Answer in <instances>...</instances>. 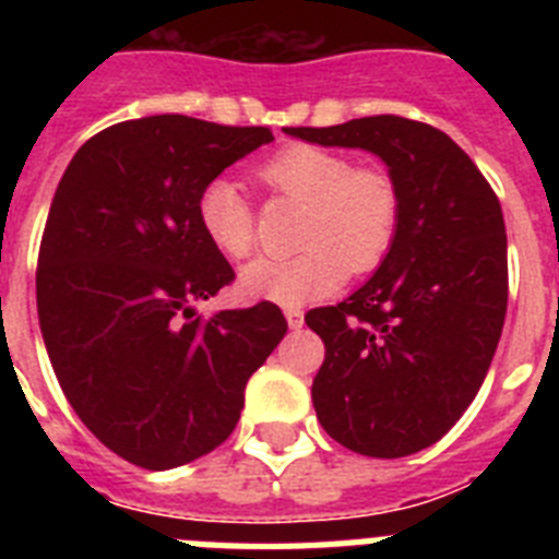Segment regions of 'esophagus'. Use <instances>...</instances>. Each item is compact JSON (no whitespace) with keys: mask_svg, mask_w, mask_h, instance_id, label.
<instances>
[{"mask_svg":"<svg viewBox=\"0 0 559 559\" xmlns=\"http://www.w3.org/2000/svg\"><path fill=\"white\" fill-rule=\"evenodd\" d=\"M285 319H288L290 330H299L305 322V313L299 308H285Z\"/></svg>","mask_w":559,"mask_h":559,"instance_id":"esophagus-1","label":"esophagus"}]
</instances>
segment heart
Returning <instances> with one entry per match:
<instances>
[{
    "label": "heart",
    "mask_w": 559,
    "mask_h": 559,
    "mask_svg": "<svg viewBox=\"0 0 559 559\" xmlns=\"http://www.w3.org/2000/svg\"><path fill=\"white\" fill-rule=\"evenodd\" d=\"M254 179L285 201L302 204L296 231L299 254L257 260L240 274V294L280 305L316 302L338 290L347 274H369L392 251L403 218V195L392 173L353 165L322 145H285L254 167ZM199 226L229 260L254 251V210L229 179H212L199 192Z\"/></svg>",
    "instance_id": "obj_1"
}]
</instances>
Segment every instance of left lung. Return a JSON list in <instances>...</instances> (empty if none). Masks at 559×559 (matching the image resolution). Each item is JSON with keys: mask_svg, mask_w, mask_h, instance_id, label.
Instances as JSON below:
<instances>
[{"mask_svg": "<svg viewBox=\"0 0 559 559\" xmlns=\"http://www.w3.org/2000/svg\"><path fill=\"white\" fill-rule=\"evenodd\" d=\"M285 133L378 153L403 195L397 237L372 280L305 316L324 341L316 417L364 456L423 451L471 406L501 338L510 274L498 195L428 122L378 114Z\"/></svg>", "mask_w": 559, "mask_h": 559, "instance_id": "obj_1", "label": "left lung"}]
</instances>
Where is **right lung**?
Instances as JSON below:
<instances>
[{
    "mask_svg": "<svg viewBox=\"0 0 559 559\" xmlns=\"http://www.w3.org/2000/svg\"><path fill=\"white\" fill-rule=\"evenodd\" d=\"M271 140L156 114L95 133L58 181L36 271L44 344L83 426L136 467L215 451L288 330L271 302L192 308L235 280L201 231L199 192Z\"/></svg>",
    "mask_w": 559,
    "mask_h": 559,
    "instance_id": "add662e5",
    "label": "right lung"
}]
</instances>
